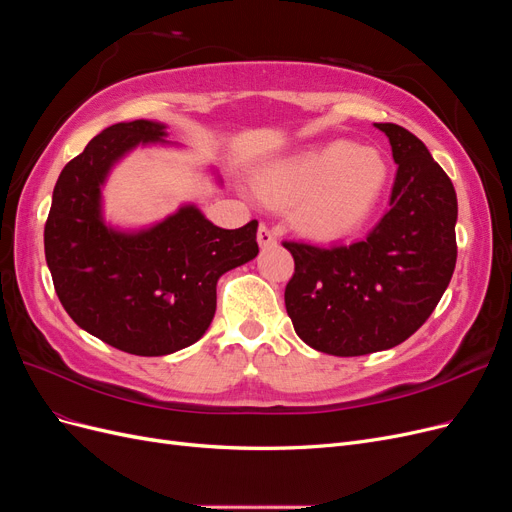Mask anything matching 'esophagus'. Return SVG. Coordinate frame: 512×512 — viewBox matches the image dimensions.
Instances as JSON below:
<instances>
[{"mask_svg": "<svg viewBox=\"0 0 512 512\" xmlns=\"http://www.w3.org/2000/svg\"><path fill=\"white\" fill-rule=\"evenodd\" d=\"M256 239H258V245H260V247H271V245H275V235H273V230H271L269 226H265V224H260V226H258V235H256Z\"/></svg>", "mask_w": 512, "mask_h": 512, "instance_id": "1", "label": "esophagus"}]
</instances>
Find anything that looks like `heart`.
I'll return each instance as SVG.
<instances>
[{"label":"heart","instance_id":"1","mask_svg":"<svg viewBox=\"0 0 512 512\" xmlns=\"http://www.w3.org/2000/svg\"><path fill=\"white\" fill-rule=\"evenodd\" d=\"M391 179L382 149L331 141L262 166L254 175L269 205H294V222L314 239H344L376 211Z\"/></svg>","mask_w":512,"mask_h":512}]
</instances>
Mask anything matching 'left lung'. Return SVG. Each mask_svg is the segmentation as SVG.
<instances>
[{"label": "left lung", "instance_id": "8db88e82", "mask_svg": "<svg viewBox=\"0 0 512 512\" xmlns=\"http://www.w3.org/2000/svg\"><path fill=\"white\" fill-rule=\"evenodd\" d=\"M399 166L391 209L365 241L324 250L284 243L294 275L284 301L307 346L361 356L399 346L423 327L457 262V194L421 138L374 123Z\"/></svg>", "mask_w": 512, "mask_h": 512}]
</instances>
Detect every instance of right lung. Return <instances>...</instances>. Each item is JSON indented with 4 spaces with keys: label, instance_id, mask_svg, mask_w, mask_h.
<instances>
[{
    "label": "right lung",
    "instance_id": "1",
    "mask_svg": "<svg viewBox=\"0 0 512 512\" xmlns=\"http://www.w3.org/2000/svg\"><path fill=\"white\" fill-rule=\"evenodd\" d=\"M138 147H175L166 123L121 121L94 136L55 183L44 256L55 292L83 331L136 356H164L196 344L215 316L220 277L258 256L252 220L215 226L194 203L147 226L106 220L104 185ZM215 183L218 170L209 166Z\"/></svg>",
    "mask_w": 512,
    "mask_h": 512
}]
</instances>
